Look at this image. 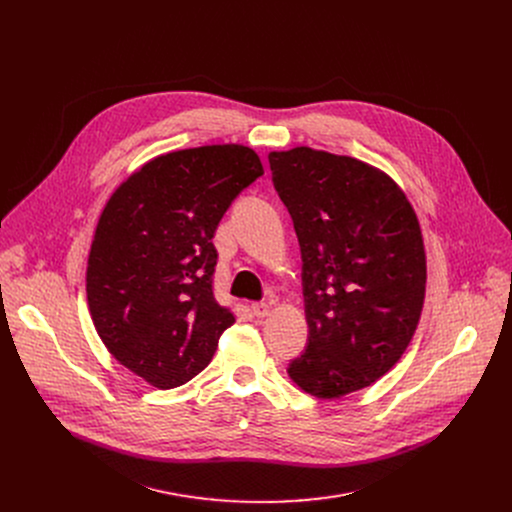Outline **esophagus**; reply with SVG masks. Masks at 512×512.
<instances>
[{
    "label": "esophagus",
    "instance_id": "34e87169",
    "mask_svg": "<svg viewBox=\"0 0 512 512\" xmlns=\"http://www.w3.org/2000/svg\"><path fill=\"white\" fill-rule=\"evenodd\" d=\"M251 312H253V316H257V318H265V316L269 314V306H267L265 302H257V304L251 306Z\"/></svg>",
    "mask_w": 512,
    "mask_h": 512
}]
</instances>
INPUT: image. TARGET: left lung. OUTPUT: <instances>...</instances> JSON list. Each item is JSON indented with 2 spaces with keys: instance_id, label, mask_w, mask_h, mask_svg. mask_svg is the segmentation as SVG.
<instances>
[{
  "instance_id": "8db88e82",
  "label": "left lung",
  "mask_w": 512,
  "mask_h": 512,
  "mask_svg": "<svg viewBox=\"0 0 512 512\" xmlns=\"http://www.w3.org/2000/svg\"><path fill=\"white\" fill-rule=\"evenodd\" d=\"M273 186L302 251L308 346L287 375L318 399L373 385L407 350L425 300V247L397 182L306 145L271 152Z\"/></svg>"
}]
</instances>
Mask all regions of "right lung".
<instances>
[{"label":"right lung","instance_id":"add662e5","mask_svg":"<svg viewBox=\"0 0 512 512\" xmlns=\"http://www.w3.org/2000/svg\"><path fill=\"white\" fill-rule=\"evenodd\" d=\"M261 174L247 145H202L143 164L107 200L87 265L89 310L107 350L150 385L194 379L235 324L212 294V237Z\"/></svg>","mask_w":512,"mask_h":512}]
</instances>
